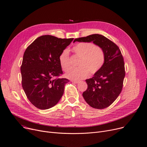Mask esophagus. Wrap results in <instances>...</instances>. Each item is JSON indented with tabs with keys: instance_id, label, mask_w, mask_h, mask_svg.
I'll use <instances>...</instances> for the list:
<instances>
[{
	"instance_id": "34e87169",
	"label": "esophagus",
	"mask_w": 147,
	"mask_h": 147,
	"mask_svg": "<svg viewBox=\"0 0 147 147\" xmlns=\"http://www.w3.org/2000/svg\"><path fill=\"white\" fill-rule=\"evenodd\" d=\"M71 82H73V83H74V84H78V82H79V81H71Z\"/></svg>"
}]
</instances>
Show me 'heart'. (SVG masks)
I'll return each instance as SVG.
<instances>
[{"instance_id":"obj_1","label":"heart","mask_w":147,"mask_h":147,"mask_svg":"<svg viewBox=\"0 0 147 147\" xmlns=\"http://www.w3.org/2000/svg\"><path fill=\"white\" fill-rule=\"evenodd\" d=\"M75 55L80 58L78 62V68L69 69L65 76L73 80H81L87 77L89 72L94 74L103 66L106 61V54L103 49L94 45L92 42H81L73 48ZM59 63L63 71L69 69L70 66L69 53L67 49H65L59 56Z\"/></svg>"}]
</instances>
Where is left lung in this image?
<instances>
[{
    "label": "left lung",
    "instance_id": "obj_1",
    "mask_svg": "<svg viewBox=\"0 0 147 147\" xmlns=\"http://www.w3.org/2000/svg\"><path fill=\"white\" fill-rule=\"evenodd\" d=\"M75 41H93L104 50L105 63L92 78L85 80L88 88L82 96L86 102L94 109L108 107L117 99L123 88L125 69L121 50L113 41L99 34L76 38Z\"/></svg>",
    "mask_w": 147,
    "mask_h": 147
}]
</instances>
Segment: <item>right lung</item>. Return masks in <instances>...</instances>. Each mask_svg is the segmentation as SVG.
Listing matches in <instances>:
<instances>
[{"mask_svg": "<svg viewBox=\"0 0 147 147\" xmlns=\"http://www.w3.org/2000/svg\"><path fill=\"white\" fill-rule=\"evenodd\" d=\"M73 40L44 35L26 49L21 66L22 86L28 100L36 107L50 109L62 97L69 80L60 78L63 71L59 56Z\"/></svg>", "mask_w": 147, "mask_h": 147, "instance_id": "1", "label": "right lung"}]
</instances>
